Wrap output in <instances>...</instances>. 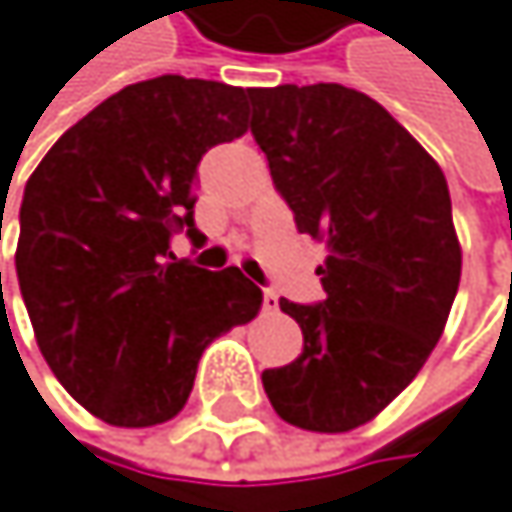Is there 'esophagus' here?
<instances>
[{"label":"esophagus","instance_id":"obj_1","mask_svg":"<svg viewBox=\"0 0 512 512\" xmlns=\"http://www.w3.org/2000/svg\"><path fill=\"white\" fill-rule=\"evenodd\" d=\"M277 305H280L277 293H274V290H265V293H262V308H265V311H277Z\"/></svg>","mask_w":512,"mask_h":512}]
</instances>
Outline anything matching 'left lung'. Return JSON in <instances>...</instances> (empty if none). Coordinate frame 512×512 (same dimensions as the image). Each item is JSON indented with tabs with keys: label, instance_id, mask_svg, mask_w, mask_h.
<instances>
[{
	"label": "left lung",
	"instance_id": "left-lung-1",
	"mask_svg": "<svg viewBox=\"0 0 512 512\" xmlns=\"http://www.w3.org/2000/svg\"><path fill=\"white\" fill-rule=\"evenodd\" d=\"M250 131L296 228L326 244V299H280L302 354L265 369L287 424L345 433L372 421L437 348L461 280L440 164L372 97L345 85L250 88Z\"/></svg>",
	"mask_w": 512,
	"mask_h": 512
}]
</instances>
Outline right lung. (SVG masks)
<instances>
[{
  "mask_svg": "<svg viewBox=\"0 0 512 512\" xmlns=\"http://www.w3.org/2000/svg\"><path fill=\"white\" fill-rule=\"evenodd\" d=\"M250 91L158 75L127 85L48 149L20 204L17 280L42 357L91 415L152 427L180 415L204 348L250 323L262 290L241 268L170 253L201 244V155L247 134Z\"/></svg>",
  "mask_w": 512,
  "mask_h": 512,
  "instance_id": "obj_1",
  "label": "right lung"
}]
</instances>
